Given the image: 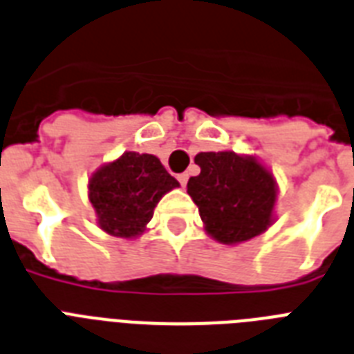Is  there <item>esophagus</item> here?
<instances>
[{
  "label": "esophagus",
  "instance_id": "esophagus-1",
  "mask_svg": "<svg viewBox=\"0 0 354 354\" xmlns=\"http://www.w3.org/2000/svg\"><path fill=\"white\" fill-rule=\"evenodd\" d=\"M187 180H189V174H187V172H182V174H178V182L182 183L183 187L187 185Z\"/></svg>",
  "mask_w": 354,
  "mask_h": 354
}]
</instances>
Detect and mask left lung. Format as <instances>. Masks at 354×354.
Wrapping results in <instances>:
<instances>
[{
	"mask_svg": "<svg viewBox=\"0 0 354 354\" xmlns=\"http://www.w3.org/2000/svg\"><path fill=\"white\" fill-rule=\"evenodd\" d=\"M194 163L200 174L189 178L187 192L212 240L238 245L277 222V178L257 156L211 151L196 154Z\"/></svg>",
	"mask_w": 354,
	"mask_h": 354,
	"instance_id": "8db88e82",
	"label": "left lung"
}]
</instances>
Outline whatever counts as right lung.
Listing matches in <instances>:
<instances>
[{
	"label": "right lung",
	"instance_id": "right-lung-1",
	"mask_svg": "<svg viewBox=\"0 0 354 354\" xmlns=\"http://www.w3.org/2000/svg\"><path fill=\"white\" fill-rule=\"evenodd\" d=\"M176 187V178L154 154L125 151L91 174L87 194L96 225L111 236L132 240L147 231L154 207Z\"/></svg>",
	"mask_w": 354,
	"mask_h": 354
}]
</instances>
